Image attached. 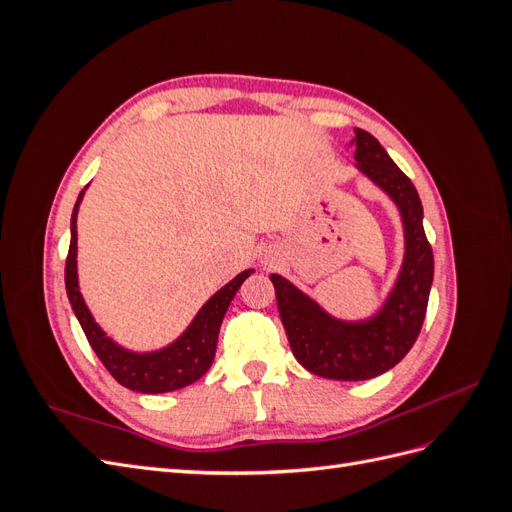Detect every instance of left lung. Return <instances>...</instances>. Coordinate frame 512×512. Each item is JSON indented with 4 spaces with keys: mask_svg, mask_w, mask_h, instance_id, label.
<instances>
[{
    "mask_svg": "<svg viewBox=\"0 0 512 512\" xmlns=\"http://www.w3.org/2000/svg\"><path fill=\"white\" fill-rule=\"evenodd\" d=\"M350 145L356 168L393 198L404 222L406 254L391 294L376 316L346 322L324 312L282 275H271L294 359L331 380L376 378L404 359L421 333L433 282V252L412 181L369 132L356 128Z\"/></svg>",
    "mask_w": 512,
    "mask_h": 512,
    "instance_id": "obj_1",
    "label": "left lung"
}]
</instances>
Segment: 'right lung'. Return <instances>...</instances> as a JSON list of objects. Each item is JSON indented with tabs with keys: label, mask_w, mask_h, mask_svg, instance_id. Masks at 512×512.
<instances>
[{
	"label": "right lung",
	"mask_w": 512,
	"mask_h": 512,
	"mask_svg": "<svg viewBox=\"0 0 512 512\" xmlns=\"http://www.w3.org/2000/svg\"><path fill=\"white\" fill-rule=\"evenodd\" d=\"M85 190L76 198L70 220V250L66 258V292L74 316L79 318L89 346L94 348L102 365L108 369L121 386L136 393H168L177 391L205 376L215 359L220 324L224 320L230 301L235 299L241 284L254 273L247 269L230 280L213 297L200 307L196 318L190 322L173 344L156 352H132L115 344L111 337L98 327V322L87 309L83 294L79 290V275H76V213L83 200Z\"/></svg>",
	"instance_id": "obj_1"
}]
</instances>
